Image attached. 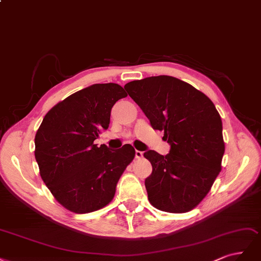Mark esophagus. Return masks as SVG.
Returning <instances> with one entry per match:
<instances>
[{"label": "esophagus", "instance_id": "esophagus-1", "mask_svg": "<svg viewBox=\"0 0 261 261\" xmlns=\"http://www.w3.org/2000/svg\"><path fill=\"white\" fill-rule=\"evenodd\" d=\"M143 157V152H141V150H136V158H142Z\"/></svg>", "mask_w": 261, "mask_h": 261}]
</instances>
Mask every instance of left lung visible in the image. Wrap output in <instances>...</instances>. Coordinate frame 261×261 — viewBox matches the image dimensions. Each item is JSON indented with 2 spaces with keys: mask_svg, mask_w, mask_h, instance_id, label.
I'll list each match as a JSON object with an SVG mask.
<instances>
[{
  "mask_svg": "<svg viewBox=\"0 0 261 261\" xmlns=\"http://www.w3.org/2000/svg\"><path fill=\"white\" fill-rule=\"evenodd\" d=\"M124 89L170 145L166 156L152 149L144 153L153 167L145 179L149 203L167 213L190 212L221 170L224 142L219 113L204 93L171 75L134 80Z\"/></svg>",
  "mask_w": 261,
  "mask_h": 261,
  "instance_id": "left-lung-1",
  "label": "left lung"
}]
</instances>
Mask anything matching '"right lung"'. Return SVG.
I'll return each mask as SVG.
<instances>
[{"label":"right lung","instance_id":"right-lung-1","mask_svg":"<svg viewBox=\"0 0 261 261\" xmlns=\"http://www.w3.org/2000/svg\"><path fill=\"white\" fill-rule=\"evenodd\" d=\"M127 96L117 83H96L56 104L35 138L40 175L55 199L70 212L98 210L114 198L116 186L136 150L94 144L108 129L117 100Z\"/></svg>","mask_w":261,"mask_h":261}]
</instances>
